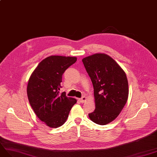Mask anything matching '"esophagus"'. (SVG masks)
<instances>
[{
	"mask_svg": "<svg viewBox=\"0 0 157 157\" xmlns=\"http://www.w3.org/2000/svg\"><path fill=\"white\" fill-rule=\"evenodd\" d=\"M79 101H80V102H82V103L85 102L86 101V97H81V98L79 99Z\"/></svg>",
	"mask_w": 157,
	"mask_h": 157,
	"instance_id": "obj_1",
	"label": "esophagus"
}]
</instances>
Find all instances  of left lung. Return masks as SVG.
Segmentation results:
<instances>
[{
  "label": "left lung",
  "instance_id": "8db88e82",
  "mask_svg": "<svg viewBox=\"0 0 157 157\" xmlns=\"http://www.w3.org/2000/svg\"><path fill=\"white\" fill-rule=\"evenodd\" d=\"M82 61L94 88L95 109L89 117L96 124H109L119 115L127 103V75L116 61L106 54L97 53Z\"/></svg>",
  "mask_w": 157,
  "mask_h": 157
}]
</instances>
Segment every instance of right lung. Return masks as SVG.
<instances>
[{
	"label": "right lung",
	"mask_w": 157,
	"mask_h": 157,
	"mask_svg": "<svg viewBox=\"0 0 157 157\" xmlns=\"http://www.w3.org/2000/svg\"><path fill=\"white\" fill-rule=\"evenodd\" d=\"M76 61V57L50 56L30 75L27 85L30 105L38 118L49 127L57 128L65 123L76 102L64 92H59L63 73Z\"/></svg>",
	"instance_id": "right-lung-1"
}]
</instances>
